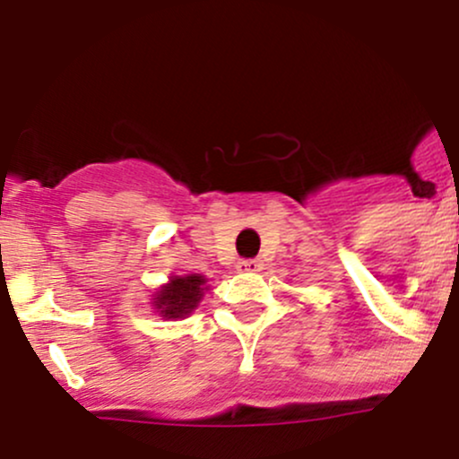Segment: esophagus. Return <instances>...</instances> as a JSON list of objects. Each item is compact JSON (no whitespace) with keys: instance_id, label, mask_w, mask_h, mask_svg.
Here are the masks:
<instances>
[{"instance_id":"1","label":"esophagus","mask_w":459,"mask_h":459,"mask_svg":"<svg viewBox=\"0 0 459 459\" xmlns=\"http://www.w3.org/2000/svg\"><path fill=\"white\" fill-rule=\"evenodd\" d=\"M238 271L239 273H255V271H262V260H257V257H251V260H239Z\"/></svg>"}]
</instances>
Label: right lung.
Segmentation results:
<instances>
[{"instance_id": "obj_1", "label": "right lung", "mask_w": 459, "mask_h": 459, "mask_svg": "<svg viewBox=\"0 0 459 459\" xmlns=\"http://www.w3.org/2000/svg\"><path fill=\"white\" fill-rule=\"evenodd\" d=\"M204 275H186V278H172L170 284L161 289L154 298V307L163 318H184L197 307V302L204 296Z\"/></svg>"}]
</instances>
